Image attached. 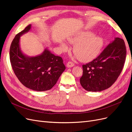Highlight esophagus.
<instances>
[{
    "mask_svg": "<svg viewBox=\"0 0 132 132\" xmlns=\"http://www.w3.org/2000/svg\"><path fill=\"white\" fill-rule=\"evenodd\" d=\"M74 63H72V62H68V63L67 64V67L68 68H71V67H74Z\"/></svg>",
    "mask_w": 132,
    "mask_h": 132,
    "instance_id": "1",
    "label": "esophagus"
}]
</instances>
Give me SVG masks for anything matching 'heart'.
Returning <instances> with one entry per match:
<instances>
[{"instance_id":"heart-1","label":"heart","mask_w":132,"mask_h":132,"mask_svg":"<svg viewBox=\"0 0 132 132\" xmlns=\"http://www.w3.org/2000/svg\"><path fill=\"white\" fill-rule=\"evenodd\" d=\"M68 42L74 45L73 52L81 62H89L96 57L104 43L103 38L100 36L94 35L93 32L81 31L68 39ZM61 48L67 51L68 47L65 43H62Z\"/></svg>"}]
</instances>
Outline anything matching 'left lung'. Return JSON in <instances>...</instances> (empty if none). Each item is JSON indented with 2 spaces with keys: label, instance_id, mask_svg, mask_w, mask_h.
I'll return each instance as SVG.
<instances>
[{
  "label": "left lung",
  "instance_id": "left-lung-1",
  "mask_svg": "<svg viewBox=\"0 0 132 132\" xmlns=\"http://www.w3.org/2000/svg\"><path fill=\"white\" fill-rule=\"evenodd\" d=\"M126 47L123 39L116 37L93 61L82 65L80 82L87 91L97 92L113 85L125 64Z\"/></svg>",
  "mask_w": 132,
  "mask_h": 132
}]
</instances>
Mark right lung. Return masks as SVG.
I'll list each match as a JSON object with an SVG mask.
<instances>
[{
	"instance_id": "obj_1",
	"label": "right lung",
	"mask_w": 132,
	"mask_h": 132,
	"mask_svg": "<svg viewBox=\"0 0 132 132\" xmlns=\"http://www.w3.org/2000/svg\"><path fill=\"white\" fill-rule=\"evenodd\" d=\"M31 25L15 36L10 48V60L15 74L27 88L37 91L51 89L65 69L61 57L51 53L47 48L35 57L23 54L20 47V39L29 32Z\"/></svg>"
}]
</instances>
